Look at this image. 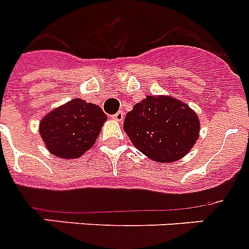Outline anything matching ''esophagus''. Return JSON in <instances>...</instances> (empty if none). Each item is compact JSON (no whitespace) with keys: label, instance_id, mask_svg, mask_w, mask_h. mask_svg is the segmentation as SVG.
Masks as SVG:
<instances>
[{"label":"esophagus","instance_id":"34e87169","mask_svg":"<svg viewBox=\"0 0 249 249\" xmlns=\"http://www.w3.org/2000/svg\"><path fill=\"white\" fill-rule=\"evenodd\" d=\"M111 118L114 119V120H116V121H123V120H124V111H121V110L118 111V112L112 115Z\"/></svg>","mask_w":249,"mask_h":249}]
</instances>
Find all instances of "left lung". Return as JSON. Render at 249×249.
<instances>
[{"instance_id": "left-lung-1", "label": "left lung", "mask_w": 249, "mask_h": 249, "mask_svg": "<svg viewBox=\"0 0 249 249\" xmlns=\"http://www.w3.org/2000/svg\"><path fill=\"white\" fill-rule=\"evenodd\" d=\"M124 130L145 156L159 162H171L185 156L195 145L199 120L180 101L147 96L126 114Z\"/></svg>"}]
</instances>
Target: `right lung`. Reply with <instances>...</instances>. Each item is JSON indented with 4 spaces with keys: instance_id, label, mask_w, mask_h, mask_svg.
I'll return each instance as SVG.
<instances>
[{
    "instance_id": "add662e5",
    "label": "right lung",
    "mask_w": 249,
    "mask_h": 249,
    "mask_svg": "<svg viewBox=\"0 0 249 249\" xmlns=\"http://www.w3.org/2000/svg\"><path fill=\"white\" fill-rule=\"evenodd\" d=\"M106 119L100 106L74 98L40 121L39 133L53 156L76 159L94 144Z\"/></svg>"
}]
</instances>
